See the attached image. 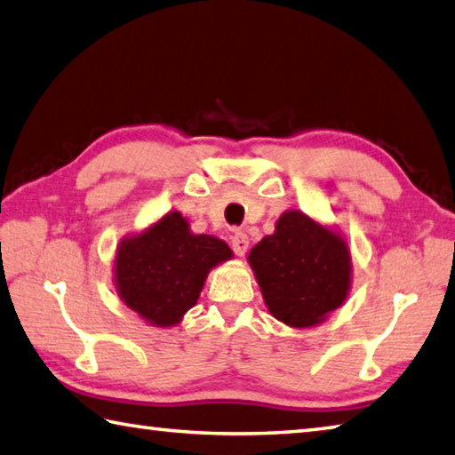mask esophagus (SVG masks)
Listing matches in <instances>:
<instances>
[{"label":"esophagus","instance_id":"esophagus-1","mask_svg":"<svg viewBox=\"0 0 455 455\" xmlns=\"http://www.w3.org/2000/svg\"><path fill=\"white\" fill-rule=\"evenodd\" d=\"M231 247H234L235 255L243 257L247 247H250V237H247V234H243V231H235V234L231 235Z\"/></svg>","mask_w":455,"mask_h":455}]
</instances>
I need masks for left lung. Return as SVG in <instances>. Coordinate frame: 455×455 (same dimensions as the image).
Wrapping results in <instances>:
<instances>
[{
  "label": "left lung",
  "instance_id": "obj_1",
  "mask_svg": "<svg viewBox=\"0 0 455 455\" xmlns=\"http://www.w3.org/2000/svg\"><path fill=\"white\" fill-rule=\"evenodd\" d=\"M247 261L267 311L291 329L324 323L350 293L347 237L301 210L283 212L275 231L251 247Z\"/></svg>",
  "mask_w": 455,
  "mask_h": 455
}]
</instances>
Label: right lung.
Wrapping results in <instances>:
<instances>
[{"label":"right lung","instance_id":"1","mask_svg":"<svg viewBox=\"0 0 455 455\" xmlns=\"http://www.w3.org/2000/svg\"><path fill=\"white\" fill-rule=\"evenodd\" d=\"M234 257L224 239L194 234L172 210L121 239L113 281L121 301L150 327L168 329L198 303L208 273Z\"/></svg>","mask_w":455,"mask_h":455}]
</instances>
